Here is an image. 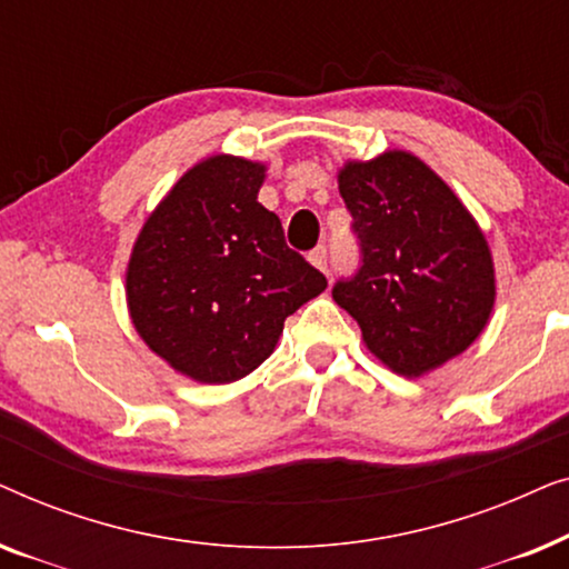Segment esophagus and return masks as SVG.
<instances>
[{
    "label": "esophagus",
    "instance_id": "1",
    "mask_svg": "<svg viewBox=\"0 0 569 569\" xmlns=\"http://www.w3.org/2000/svg\"><path fill=\"white\" fill-rule=\"evenodd\" d=\"M310 263H313L316 269L326 271V267H329V251H326V246H318L316 251H310Z\"/></svg>",
    "mask_w": 569,
    "mask_h": 569
}]
</instances>
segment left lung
I'll return each mask as SVG.
<instances>
[{
	"label": "left lung",
	"instance_id": "obj_1",
	"mask_svg": "<svg viewBox=\"0 0 569 569\" xmlns=\"http://www.w3.org/2000/svg\"><path fill=\"white\" fill-rule=\"evenodd\" d=\"M362 267L333 300L365 347L403 378L466 352L492 316L497 284L485 232L453 189L407 150L339 168Z\"/></svg>",
	"mask_w": 569,
	"mask_h": 569
}]
</instances>
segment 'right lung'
I'll return each instance as SVG.
<instances>
[{"label": "right lung", "mask_w": 569, "mask_h": 569, "mask_svg": "<svg viewBox=\"0 0 569 569\" xmlns=\"http://www.w3.org/2000/svg\"><path fill=\"white\" fill-rule=\"evenodd\" d=\"M267 166L212 154L178 178L131 248L127 306L147 347L197 383H232L274 352L326 277L259 204Z\"/></svg>", "instance_id": "right-lung-1"}]
</instances>
